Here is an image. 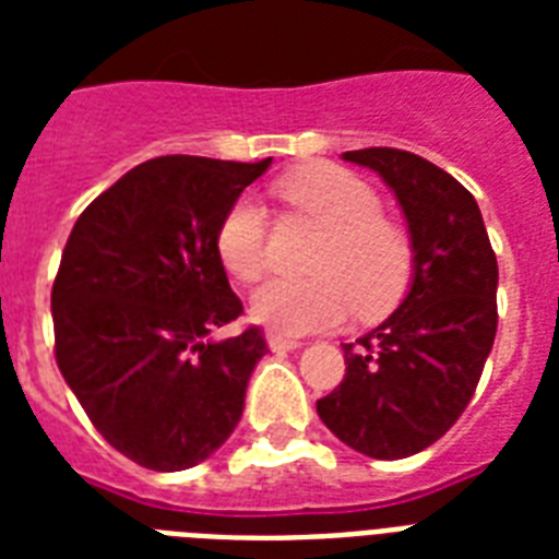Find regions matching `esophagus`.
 Here are the masks:
<instances>
[{"label":"esophagus","mask_w":559,"mask_h":559,"mask_svg":"<svg viewBox=\"0 0 559 559\" xmlns=\"http://www.w3.org/2000/svg\"><path fill=\"white\" fill-rule=\"evenodd\" d=\"M266 345H270V350H275V354H287V350L301 348V342L293 340V336H284V333H275V331L266 333Z\"/></svg>","instance_id":"34e87169"}]
</instances>
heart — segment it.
Listing matches in <instances>:
<instances>
[{"label":"heart","instance_id":"obj_1","mask_svg":"<svg viewBox=\"0 0 559 559\" xmlns=\"http://www.w3.org/2000/svg\"><path fill=\"white\" fill-rule=\"evenodd\" d=\"M289 205L316 219L324 237L316 246L310 278H272L252 296L258 322L278 333H313L359 316L389 310L412 278V243L380 214V197L366 179L336 165H305L281 182ZM217 254L228 275L252 284L270 266L266 211L252 197L226 211L217 228Z\"/></svg>","mask_w":559,"mask_h":559}]
</instances>
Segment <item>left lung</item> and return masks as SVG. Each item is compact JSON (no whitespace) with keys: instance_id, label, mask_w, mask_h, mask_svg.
<instances>
[{"instance_id":"obj_1","label":"left lung","mask_w":559,"mask_h":559,"mask_svg":"<svg viewBox=\"0 0 559 559\" xmlns=\"http://www.w3.org/2000/svg\"><path fill=\"white\" fill-rule=\"evenodd\" d=\"M394 193L412 243L400 307L345 350V380L316 403L350 450L394 461L432 447L467 408L496 340L499 266L476 197L394 147L342 153Z\"/></svg>"}]
</instances>
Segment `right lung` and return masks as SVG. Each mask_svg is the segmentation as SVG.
<instances>
[{
	"instance_id": "add662e5",
	"label": "right lung",
	"mask_w": 559,
	"mask_h": 559,
	"mask_svg": "<svg viewBox=\"0 0 559 559\" xmlns=\"http://www.w3.org/2000/svg\"><path fill=\"white\" fill-rule=\"evenodd\" d=\"M272 159L159 156L127 170L74 223L51 319L63 380L104 438L135 464L177 473L226 443L266 342L219 340L243 313L217 228Z\"/></svg>"
}]
</instances>
